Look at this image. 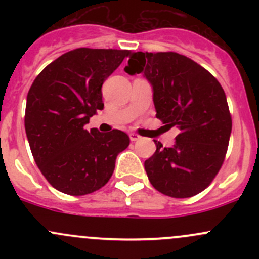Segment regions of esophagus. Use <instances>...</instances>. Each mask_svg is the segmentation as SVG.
Listing matches in <instances>:
<instances>
[{
    "label": "esophagus",
    "mask_w": 259,
    "mask_h": 259,
    "mask_svg": "<svg viewBox=\"0 0 259 259\" xmlns=\"http://www.w3.org/2000/svg\"><path fill=\"white\" fill-rule=\"evenodd\" d=\"M129 137H130V140H132V142H137V140H139L140 138H142L140 135L135 134V133H130Z\"/></svg>",
    "instance_id": "1"
}]
</instances>
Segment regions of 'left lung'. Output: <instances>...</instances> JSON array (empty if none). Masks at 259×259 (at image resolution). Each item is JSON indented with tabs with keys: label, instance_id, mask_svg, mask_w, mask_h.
<instances>
[{
	"label": "left lung",
	"instance_id": "left-lung-1",
	"mask_svg": "<svg viewBox=\"0 0 259 259\" xmlns=\"http://www.w3.org/2000/svg\"><path fill=\"white\" fill-rule=\"evenodd\" d=\"M124 70L143 72L153 88L156 117L179 129L171 148L155 142V153L145 160L151 185L173 198L197 195L221 169L231 138L223 88L204 67L177 52H134Z\"/></svg>",
	"mask_w": 259,
	"mask_h": 259
}]
</instances>
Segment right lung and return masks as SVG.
<instances>
[{
  "label": "right lung",
  "mask_w": 259,
  "mask_h": 259,
  "mask_svg": "<svg viewBox=\"0 0 259 259\" xmlns=\"http://www.w3.org/2000/svg\"><path fill=\"white\" fill-rule=\"evenodd\" d=\"M127 50L81 48L61 55L38 74L27 94L25 129L38 169L55 189L85 195L114 173L117 154L129 146L121 130L85 129L103 110L101 86Z\"/></svg>",
  "instance_id": "right-lung-1"
}]
</instances>
